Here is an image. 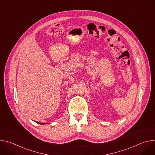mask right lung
<instances>
[{
  "instance_id": "obj_1",
  "label": "right lung",
  "mask_w": 155,
  "mask_h": 155,
  "mask_svg": "<svg viewBox=\"0 0 155 155\" xmlns=\"http://www.w3.org/2000/svg\"><path fill=\"white\" fill-rule=\"evenodd\" d=\"M37 123H38V124H48V123H40V122H36Z\"/></svg>"
}]
</instances>
